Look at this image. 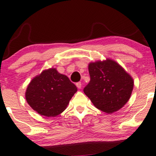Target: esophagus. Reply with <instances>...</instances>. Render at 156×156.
<instances>
[{
    "label": "esophagus",
    "instance_id": "34e87169",
    "mask_svg": "<svg viewBox=\"0 0 156 156\" xmlns=\"http://www.w3.org/2000/svg\"><path fill=\"white\" fill-rule=\"evenodd\" d=\"M76 86H77V88H81V87H82L81 82L76 83Z\"/></svg>",
    "mask_w": 156,
    "mask_h": 156
}]
</instances>
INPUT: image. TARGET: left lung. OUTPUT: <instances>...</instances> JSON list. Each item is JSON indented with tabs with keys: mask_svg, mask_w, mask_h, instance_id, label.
Returning a JSON list of instances; mask_svg holds the SVG:
<instances>
[{
	"mask_svg": "<svg viewBox=\"0 0 156 156\" xmlns=\"http://www.w3.org/2000/svg\"><path fill=\"white\" fill-rule=\"evenodd\" d=\"M90 80L83 91L98 109L112 113L121 108L129 100L133 80L125 70L111 59L90 63Z\"/></svg>",
	"mask_w": 156,
	"mask_h": 156,
	"instance_id": "obj_1",
	"label": "left lung"
}]
</instances>
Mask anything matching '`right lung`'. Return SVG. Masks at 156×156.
Returning <instances> with one entry per match:
<instances>
[{
    "label": "right lung",
    "instance_id": "add662e5",
    "mask_svg": "<svg viewBox=\"0 0 156 156\" xmlns=\"http://www.w3.org/2000/svg\"><path fill=\"white\" fill-rule=\"evenodd\" d=\"M76 91V86L67 76L59 73L55 68H50L31 80L26 98L37 113L55 117L65 111Z\"/></svg>",
    "mask_w": 156,
    "mask_h": 156
}]
</instances>
